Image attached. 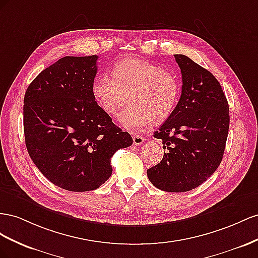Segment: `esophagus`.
<instances>
[{
	"label": "esophagus",
	"mask_w": 258,
	"mask_h": 258,
	"mask_svg": "<svg viewBox=\"0 0 258 258\" xmlns=\"http://www.w3.org/2000/svg\"><path fill=\"white\" fill-rule=\"evenodd\" d=\"M144 142H145V138L143 136L136 135V134L133 135V144L135 146H141L142 144H144Z\"/></svg>",
	"instance_id": "1"
}]
</instances>
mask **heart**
Masks as SVG:
<instances>
[{"instance_id":"1","label":"heart","mask_w":258,"mask_h":258,"mask_svg":"<svg viewBox=\"0 0 258 258\" xmlns=\"http://www.w3.org/2000/svg\"><path fill=\"white\" fill-rule=\"evenodd\" d=\"M91 91L94 99L109 115H115L127 99L130 105L120 115L126 130L145 127L171 116L180 97V83L173 72L139 58H124L112 67V77L97 76Z\"/></svg>"}]
</instances>
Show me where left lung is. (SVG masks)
Returning <instances> with one entry per match:
<instances>
[{"mask_svg":"<svg viewBox=\"0 0 258 258\" xmlns=\"http://www.w3.org/2000/svg\"><path fill=\"white\" fill-rule=\"evenodd\" d=\"M182 86L177 106L154 137L167 149L147 171L154 187L185 192L199 187L222 162L229 130V106L212 73L185 55H174Z\"/></svg>","mask_w":258,"mask_h":258,"instance_id":"1","label":"left lung"}]
</instances>
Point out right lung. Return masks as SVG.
<instances>
[{"instance_id": "1", "label": "right lung", "mask_w": 258, "mask_h": 258, "mask_svg": "<svg viewBox=\"0 0 258 258\" xmlns=\"http://www.w3.org/2000/svg\"><path fill=\"white\" fill-rule=\"evenodd\" d=\"M97 59L60 58L32 81L24 99L29 156L49 181L76 192L105 183L114 152L133 144L93 97Z\"/></svg>"}]
</instances>
